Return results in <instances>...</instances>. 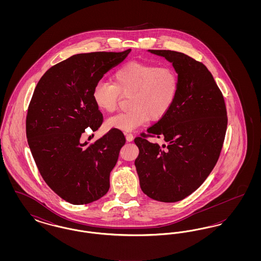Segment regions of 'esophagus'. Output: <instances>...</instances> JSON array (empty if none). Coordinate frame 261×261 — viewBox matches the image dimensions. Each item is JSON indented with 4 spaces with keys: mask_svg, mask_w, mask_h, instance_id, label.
<instances>
[{
    "mask_svg": "<svg viewBox=\"0 0 261 261\" xmlns=\"http://www.w3.org/2000/svg\"><path fill=\"white\" fill-rule=\"evenodd\" d=\"M125 136H126V140H127L128 142H132V141L134 140V136H133V134H131V133H126Z\"/></svg>",
    "mask_w": 261,
    "mask_h": 261,
    "instance_id": "1",
    "label": "esophagus"
}]
</instances>
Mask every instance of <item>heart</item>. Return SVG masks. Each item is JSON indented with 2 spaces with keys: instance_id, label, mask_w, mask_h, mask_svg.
Wrapping results in <instances>:
<instances>
[{
  "instance_id": "1",
  "label": "heart",
  "mask_w": 261,
  "mask_h": 261,
  "mask_svg": "<svg viewBox=\"0 0 261 261\" xmlns=\"http://www.w3.org/2000/svg\"><path fill=\"white\" fill-rule=\"evenodd\" d=\"M179 89L178 75L167 66L130 62L112 75V83L99 80L93 89V99L100 111L114 112L120 96L128 97L129 111L106 121L109 129L134 131L149 120L164 117L175 102Z\"/></svg>"
}]
</instances>
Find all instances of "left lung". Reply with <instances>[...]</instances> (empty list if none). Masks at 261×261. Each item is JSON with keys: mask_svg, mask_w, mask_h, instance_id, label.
<instances>
[{"mask_svg": "<svg viewBox=\"0 0 261 261\" xmlns=\"http://www.w3.org/2000/svg\"><path fill=\"white\" fill-rule=\"evenodd\" d=\"M172 63L177 98L168 113L134 140L140 186L150 199L175 202L199 188L219 159L227 129L223 95L206 66L183 53L149 50ZM148 136L166 144L151 143Z\"/></svg>", "mask_w": 261, "mask_h": 261, "instance_id": "1", "label": "left lung"}]
</instances>
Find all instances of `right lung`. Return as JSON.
<instances>
[{
  "label": "right lung",
  "instance_id": "add662e5",
  "mask_svg": "<svg viewBox=\"0 0 261 261\" xmlns=\"http://www.w3.org/2000/svg\"><path fill=\"white\" fill-rule=\"evenodd\" d=\"M131 49L78 54L51 66L41 77L26 116V137L47 185L72 204H87L110 189V174L124 145V134L111 129L95 143H81L85 129L98 130L102 114L93 89Z\"/></svg>",
  "mask_w": 261,
  "mask_h": 261
}]
</instances>
